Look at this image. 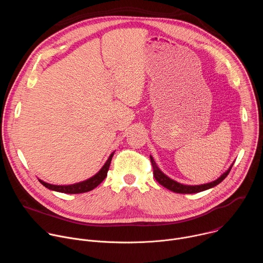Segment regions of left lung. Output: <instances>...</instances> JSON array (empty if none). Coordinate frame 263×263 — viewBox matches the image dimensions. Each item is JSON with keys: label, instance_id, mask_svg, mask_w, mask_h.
Here are the masks:
<instances>
[{"label": "left lung", "instance_id": "1", "mask_svg": "<svg viewBox=\"0 0 263 263\" xmlns=\"http://www.w3.org/2000/svg\"><path fill=\"white\" fill-rule=\"evenodd\" d=\"M149 158H151V162H152V166H153V171H154V177H155L156 181L159 184H161L162 186H164L165 189H167V190H170L174 193H177V194H197V193L204 192V191H207L209 189H212V187L219 184L224 178L228 176V174L231 171V168L233 166V163H234L233 162L226 172L222 173L216 180H214L212 182H209V183H206V184H200V185H186V184L179 183V182L171 179L170 177H167L157 166V164H156L152 155H149Z\"/></svg>", "mask_w": 263, "mask_h": 263}]
</instances>
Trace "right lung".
Instances as JSON below:
<instances>
[{"label": "right lung", "instance_id": "1", "mask_svg": "<svg viewBox=\"0 0 263 263\" xmlns=\"http://www.w3.org/2000/svg\"><path fill=\"white\" fill-rule=\"evenodd\" d=\"M115 152H112L110 154V156L108 157L107 161L105 162V164L102 166V168L92 177H90L89 179H86L84 181L74 183V184H69V185H55V184H50L47 183L41 179L40 182L46 186L48 190L50 191H54V192H58V193H63V194H83V193H87L90 192L92 190H95L96 187L101 184V182L106 178L110 163H111V159L114 157Z\"/></svg>", "mask_w": 263, "mask_h": 263}]
</instances>
